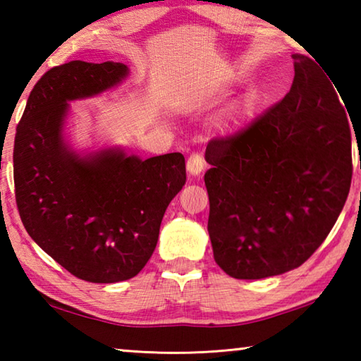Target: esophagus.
Listing matches in <instances>:
<instances>
[{
	"label": "esophagus",
	"mask_w": 361,
	"mask_h": 361,
	"mask_svg": "<svg viewBox=\"0 0 361 361\" xmlns=\"http://www.w3.org/2000/svg\"><path fill=\"white\" fill-rule=\"evenodd\" d=\"M186 167H188V172L191 175H200L204 170V159L197 152H192L191 156L188 157V162H186Z\"/></svg>",
	"instance_id": "34e87169"
}]
</instances>
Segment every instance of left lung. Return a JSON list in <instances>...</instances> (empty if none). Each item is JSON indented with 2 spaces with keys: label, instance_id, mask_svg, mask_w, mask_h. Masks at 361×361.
Returning a JSON list of instances; mask_svg holds the SVG:
<instances>
[{
  "label": "left lung",
  "instance_id": "obj_1",
  "mask_svg": "<svg viewBox=\"0 0 361 361\" xmlns=\"http://www.w3.org/2000/svg\"><path fill=\"white\" fill-rule=\"evenodd\" d=\"M290 92L231 135L212 138L204 176L216 264L234 279L288 272L315 253L352 181L345 109L312 59L295 54Z\"/></svg>",
  "mask_w": 361,
  "mask_h": 361
}]
</instances>
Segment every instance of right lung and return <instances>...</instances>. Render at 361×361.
<instances>
[{"instance_id":"obj_1","label":"right lung","mask_w":361,"mask_h":361,"mask_svg":"<svg viewBox=\"0 0 361 361\" xmlns=\"http://www.w3.org/2000/svg\"><path fill=\"white\" fill-rule=\"evenodd\" d=\"M118 62L54 66L30 92L14 140L16 202L30 237L92 283L135 277L154 252L167 207L186 183L181 152L142 161L119 149L81 157L62 140L70 100L127 76Z\"/></svg>"}]
</instances>
